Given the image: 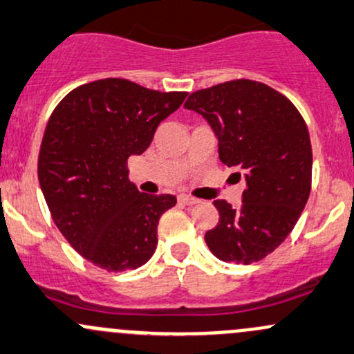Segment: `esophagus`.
<instances>
[{"label":"esophagus","instance_id":"34e87169","mask_svg":"<svg viewBox=\"0 0 354 354\" xmlns=\"http://www.w3.org/2000/svg\"><path fill=\"white\" fill-rule=\"evenodd\" d=\"M178 200H180V203H183V205H188V207L196 205V203L200 202L198 198H195V196H189V195H180L178 196Z\"/></svg>","mask_w":354,"mask_h":354}]
</instances>
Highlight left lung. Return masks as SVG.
<instances>
[{"instance_id": "left-lung-1", "label": "left lung", "mask_w": 354, "mask_h": 354, "mask_svg": "<svg viewBox=\"0 0 354 354\" xmlns=\"http://www.w3.org/2000/svg\"><path fill=\"white\" fill-rule=\"evenodd\" d=\"M185 109L207 118L221 161L245 176L237 210L225 200L214 202L221 218L205 234L208 249L225 263L261 261L292 232L310 195L312 146L304 117L285 95L252 80L198 89Z\"/></svg>"}]
</instances>
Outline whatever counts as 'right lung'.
<instances>
[{
  "label": "right lung",
  "mask_w": 354,
  "mask_h": 354,
  "mask_svg": "<svg viewBox=\"0 0 354 354\" xmlns=\"http://www.w3.org/2000/svg\"><path fill=\"white\" fill-rule=\"evenodd\" d=\"M187 95L106 77L74 88L52 111L39 152L40 188L54 224L95 266L137 270L154 254L159 218L176 196L140 193L127 159L151 146Z\"/></svg>",
  "instance_id": "right-lung-1"
}]
</instances>
